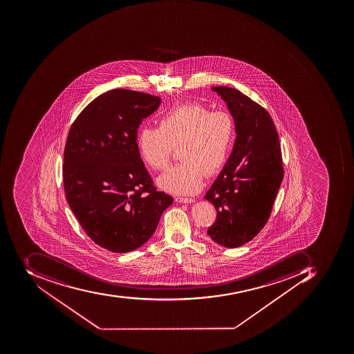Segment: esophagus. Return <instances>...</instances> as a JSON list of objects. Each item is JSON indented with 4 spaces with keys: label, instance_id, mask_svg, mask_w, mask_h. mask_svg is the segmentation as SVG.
Masks as SVG:
<instances>
[{
    "label": "esophagus",
    "instance_id": "1",
    "mask_svg": "<svg viewBox=\"0 0 354 354\" xmlns=\"http://www.w3.org/2000/svg\"><path fill=\"white\" fill-rule=\"evenodd\" d=\"M175 201H176V202H178V203H185V204H187V203L195 202L194 198H176Z\"/></svg>",
    "mask_w": 354,
    "mask_h": 354
}]
</instances>
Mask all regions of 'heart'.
Here are the masks:
<instances>
[{"label":"heart","instance_id":"1","mask_svg":"<svg viewBox=\"0 0 354 354\" xmlns=\"http://www.w3.org/2000/svg\"><path fill=\"white\" fill-rule=\"evenodd\" d=\"M235 122L229 113L212 111L198 102L166 111L158 128L142 127L138 135L140 160L152 171H165L174 148L181 163L158 178V185L173 194H193L202 188L204 176L219 173L229 160Z\"/></svg>","mask_w":354,"mask_h":354}]
</instances>
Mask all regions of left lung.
I'll return each instance as SVG.
<instances>
[{
    "label": "left lung",
    "mask_w": 354,
    "mask_h": 354,
    "mask_svg": "<svg viewBox=\"0 0 354 354\" xmlns=\"http://www.w3.org/2000/svg\"><path fill=\"white\" fill-rule=\"evenodd\" d=\"M227 105L237 133L233 151L205 198L216 210L207 234L237 248L264 227L283 179L281 148L274 121L262 106L233 88H212Z\"/></svg>",
    "instance_id": "8db88e82"
}]
</instances>
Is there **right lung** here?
<instances>
[{"label": "right lung", "mask_w": 354, "mask_h": 354, "mask_svg": "<svg viewBox=\"0 0 354 354\" xmlns=\"http://www.w3.org/2000/svg\"><path fill=\"white\" fill-rule=\"evenodd\" d=\"M151 94L113 89L90 102L65 142V196L102 248L124 253L149 241L173 198L153 185L140 160L138 129L158 109Z\"/></svg>", "instance_id": "add662e5"}]
</instances>
